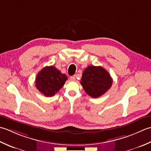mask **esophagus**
Wrapping results in <instances>:
<instances>
[{"label": "esophagus", "mask_w": 151, "mask_h": 151, "mask_svg": "<svg viewBox=\"0 0 151 151\" xmlns=\"http://www.w3.org/2000/svg\"><path fill=\"white\" fill-rule=\"evenodd\" d=\"M70 80H71V81H76V76H71L70 77Z\"/></svg>", "instance_id": "obj_1"}]
</instances>
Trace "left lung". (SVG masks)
Wrapping results in <instances>:
<instances>
[{
    "label": "left lung",
    "instance_id": "left-lung-1",
    "mask_svg": "<svg viewBox=\"0 0 151 151\" xmlns=\"http://www.w3.org/2000/svg\"><path fill=\"white\" fill-rule=\"evenodd\" d=\"M80 83L88 95L93 98H98L111 88L113 79L103 67L89 66L83 72Z\"/></svg>",
    "mask_w": 151,
    "mask_h": 151
}]
</instances>
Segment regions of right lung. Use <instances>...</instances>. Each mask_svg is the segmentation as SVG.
<instances>
[{
    "mask_svg": "<svg viewBox=\"0 0 151 151\" xmlns=\"http://www.w3.org/2000/svg\"><path fill=\"white\" fill-rule=\"evenodd\" d=\"M67 79V76L55 66H46L37 75L35 86L44 96L50 97L63 87Z\"/></svg>",
    "mask_w": 151,
    "mask_h": 151,
    "instance_id": "1",
    "label": "right lung"
}]
</instances>
